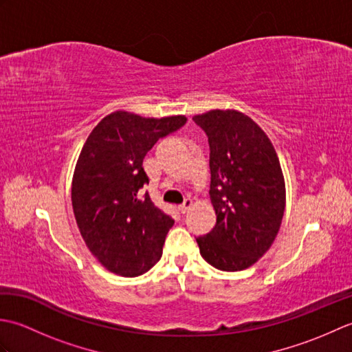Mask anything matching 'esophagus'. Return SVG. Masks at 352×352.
<instances>
[{
	"instance_id": "1",
	"label": "esophagus",
	"mask_w": 352,
	"mask_h": 352,
	"mask_svg": "<svg viewBox=\"0 0 352 352\" xmlns=\"http://www.w3.org/2000/svg\"><path fill=\"white\" fill-rule=\"evenodd\" d=\"M193 204H195V203H193L192 198H186L184 203H183L182 206H178V210H180L182 213H186V212L189 210L190 207H193Z\"/></svg>"
}]
</instances>
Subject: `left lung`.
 <instances>
[{
    "instance_id": "1",
    "label": "left lung",
    "mask_w": 352,
    "mask_h": 352,
    "mask_svg": "<svg viewBox=\"0 0 352 352\" xmlns=\"http://www.w3.org/2000/svg\"><path fill=\"white\" fill-rule=\"evenodd\" d=\"M210 145V199L216 226L197 242L219 271L257 263L271 248L286 207L278 155L266 133L242 111L216 109L192 118Z\"/></svg>"
}]
</instances>
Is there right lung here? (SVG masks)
I'll use <instances>...</instances> for the list:
<instances>
[{
    "mask_svg": "<svg viewBox=\"0 0 352 352\" xmlns=\"http://www.w3.org/2000/svg\"><path fill=\"white\" fill-rule=\"evenodd\" d=\"M188 121L183 115L144 118L118 110L86 139L72 177V208L80 234L96 260L121 276L149 271L163 252L174 219L153 204L142 168L160 138Z\"/></svg>",
    "mask_w": 352,
    "mask_h": 352,
    "instance_id": "right-lung-1",
    "label": "right lung"
}]
</instances>
